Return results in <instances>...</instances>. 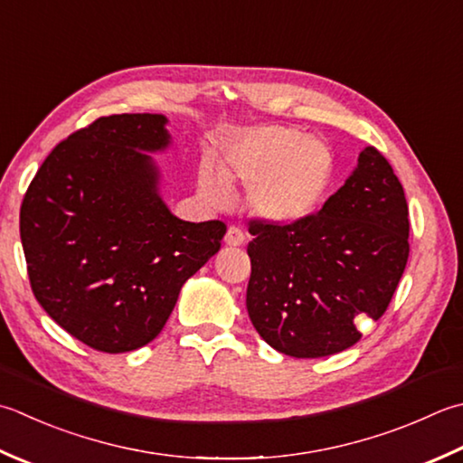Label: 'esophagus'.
I'll use <instances>...</instances> for the list:
<instances>
[{"label":"esophagus","mask_w":463,"mask_h":463,"mask_svg":"<svg viewBox=\"0 0 463 463\" xmlns=\"http://www.w3.org/2000/svg\"><path fill=\"white\" fill-rule=\"evenodd\" d=\"M224 242L229 244V247H242L244 244V232L239 229V226H229V231H226V237Z\"/></svg>","instance_id":"obj_1"}]
</instances>
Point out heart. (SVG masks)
<instances>
[{
  "instance_id": "obj_1",
  "label": "heart",
  "mask_w": 463,
  "mask_h": 463,
  "mask_svg": "<svg viewBox=\"0 0 463 463\" xmlns=\"http://www.w3.org/2000/svg\"><path fill=\"white\" fill-rule=\"evenodd\" d=\"M337 160L327 140L293 126H252L231 132L203 168L204 201L222 206L231 188L247 184L250 213L273 226H295L319 211L331 193Z\"/></svg>"
}]
</instances>
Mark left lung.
Wrapping results in <instances>:
<instances>
[{
    "mask_svg": "<svg viewBox=\"0 0 463 463\" xmlns=\"http://www.w3.org/2000/svg\"><path fill=\"white\" fill-rule=\"evenodd\" d=\"M249 231V317L270 347L298 359L355 345L357 319L385 313L410 257L403 186L373 146L309 221Z\"/></svg>",
    "mask_w": 463,
    "mask_h": 463,
    "instance_id": "left-lung-1",
    "label": "left lung"
}]
</instances>
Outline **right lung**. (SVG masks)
Wrapping results in <instances>:
<instances>
[{
    "label": "right lung",
    "instance_id": "add662e5",
    "mask_svg": "<svg viewBox=\"0 0 463 463\" xmlns=\"http://www.w3.org/2000/svg\"><path fill=\"white\" fill-rule=\"evenodd\" d=\"M165 114H116L60 142L24 196L32 291L71 337L104 353L156 337L180 288L221 249V221L170 213L152 154L172 146Z\"/></svg>",
    "mask_w": 463,
    "mask_h": 463
}]
</instances>
